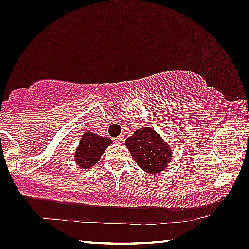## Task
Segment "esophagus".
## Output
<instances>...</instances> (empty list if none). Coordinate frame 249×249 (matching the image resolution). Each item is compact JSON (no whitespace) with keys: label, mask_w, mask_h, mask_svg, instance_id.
Returning a JSON list of instances; mask_svg holds the SVG:
<instances>
[{"label":"esophagus","mask_w":249,"mask_h":249,"mask_svg":"<svg viewBox=\"0 0 249 249\" xmlns=\"http://www.w3.org/2000/svg\"><path fill=\"white\" fill-rule=\"evenodd\" d=\"M115 142H117V143L124 142V136L120 135V136H117V138H115Z\"/></svg>","instance_id":"esophagus-1"}]
</instances>
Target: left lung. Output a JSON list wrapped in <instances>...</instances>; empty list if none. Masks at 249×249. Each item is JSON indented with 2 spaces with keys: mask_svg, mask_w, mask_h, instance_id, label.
Segmentation results:
<instances>
[{
  "mask_svg": "<svg viewBox=\"0 0 249 249\" xmlns=\"http://www.w3.org/2000/svg\"><path fill=\"white\" fill-rule=\"evenodd\" d=\"M124 145L136 164L151 175H158L166 170L172 159L170 143L151 127L136 129L134 134L125 140Z\"/></svg>",
  "mask_w": 249,
  "mask_h": 249,
  "instance_id": "left-lung-1",
  "label": "left lung"
}]
</instances>
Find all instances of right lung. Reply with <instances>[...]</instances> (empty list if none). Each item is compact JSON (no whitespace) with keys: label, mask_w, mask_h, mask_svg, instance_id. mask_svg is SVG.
Masks as SVG:
<instances>
[{"label":"right lung","mask_w":249,"mask_h":249,"mask_svg":"<svg viewBox=\"0 0 249 249\" xmlns=\"http://www.w3.org/2000/svg\"><path fill=\"white\" fill-rule=\"evenodd\" d=\"M111 142V139L107 136L104 138L92 132H85L74 152V161L82 170H89L100 161L106 148Z\"/></svg>","instance_id":"1"}]
</instances>
